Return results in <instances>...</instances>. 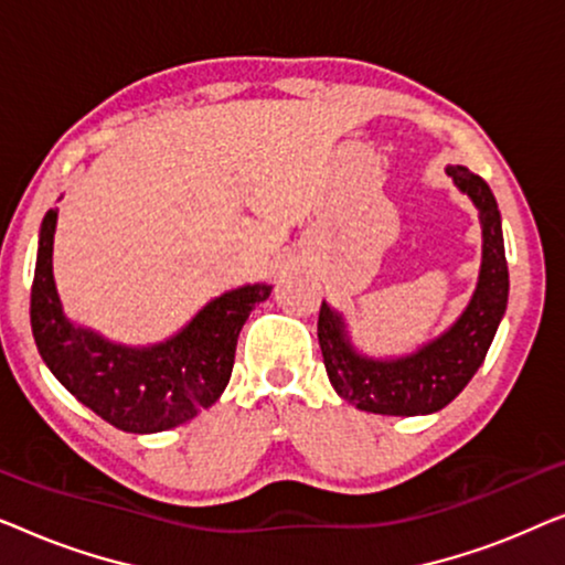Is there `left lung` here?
<instances>
[{
    "label": "left lung",
    "mask_w": 565,
    "mask_h": 565,
    "mask_svg": "<svg viewBox=\"0 0 565 565\" xmlns=\"http://www.w3.org/2000/svg\"><path fill=\"white\" fill-rule=\"evenodd\" d=\"M447 174L468 192L483 223V265L473 300L458 323L435 342L404 360L360 358L344 334L342 316L327 303L319 311V344L334 391L360 412L383 416H416L445 408L483 365L486 352L507 311L509 269L501 236L497 198L483 177L468 167H447Z\"/></svg>",
    "instance_id": "8db88e82"
}]
</instances>
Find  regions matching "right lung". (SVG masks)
<instances>
[{
	"mask_svg": "<svg viewBox=\"0 0 565 565\" xmlns=\"http://www.w3.org/2000/svg\"><path fill=\"white\" fill-rule=\"evenodd\" d=\"M56 211L41 226L30 327L38 352L58 383L99 419L134 435L172 429L213 406L234 370L238 331L252 308L269 298V285L223 292L164 344L128 350L74 327L61 313L53 285Z\"/></svg>",
	"mask_w": 565,
	"mask_h": 565,
	"instance_id": "add662e5",
	"label": "right lung"
}]
</instances>
